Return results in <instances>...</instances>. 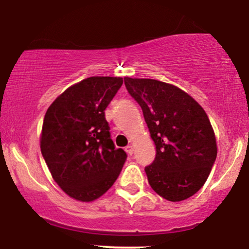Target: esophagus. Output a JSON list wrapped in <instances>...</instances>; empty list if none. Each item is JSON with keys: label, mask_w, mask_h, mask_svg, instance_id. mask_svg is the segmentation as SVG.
Masks as SVG:
<instances>
[{"label": "esophagus", "mask_w": 249, "mask_h": 249, "mask_svg": "<svg viewBox=\"0 0 249 249\" xmlns=\"http://www.w3.org/2000/svg\"><path fill=\"white\" fill-rule=\"evenodd\" d=\"M125 151H127L128 155H133L134 147H133V145H127V147H125Z\"/></svg>", "instance_id": "34e87169"}]
</instances>
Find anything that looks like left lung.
I'll use <instances>...</instances> for the list:
<instances>
[{"label":"left lung","instance_id":"left-lung-1","mask_svg":"<svg viewBox=\"0 0 249 249\" xmlns=\"http://www.w3.org/2000/svg\"><path fill=\"white\" fill-rule=\"evenodd\" d=\"M142 108L156 157L145 166L150 186L166 200L182 201L206 182L217 159V141L209 116L192 96L155 79L124 78Z\"/></svg>","mask_w":249,"mask_h":249}]
</instances>
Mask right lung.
I'll return each mask as SVG.
<instances>
[{"instance_id": "1", "label": "right lung", "mask_w": 249, "mask_h": 249, "mask_svg": "<svg viewBox=\"0 0 249 249\" xmlns=\"http://www.w3.org/2000/svg\"><path fill=\"white\" fill-rule=\"evenodd\" d=\"M120 77H89L64 90L46 110L40 151L52 178L67 196L89 203L106 194L127 154L110 139L105 109Z\"/></svg>"}]
</instances>
